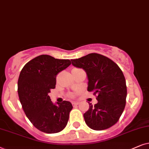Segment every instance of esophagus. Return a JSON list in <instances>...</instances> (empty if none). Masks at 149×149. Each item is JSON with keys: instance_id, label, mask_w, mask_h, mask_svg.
<instances>
[{"instance_id": "esophagus-1", "label": "esophagus", "mask_w": 149, "mask_h": 149, "mask_svg": "<svg viewBox=\"0 0 149 149\" xmlns=\"http://www.w3.org/2000/svg\"><path fill=\"white\" fill-rule=\"evenodd\" d=\"M79 104V103L78 102H72V105L73 106H77V105H78Z\"/></svg>"}]
</instances>
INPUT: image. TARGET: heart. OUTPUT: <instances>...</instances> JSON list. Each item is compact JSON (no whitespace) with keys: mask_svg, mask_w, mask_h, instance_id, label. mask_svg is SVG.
Instances as JSON below:
<instances>
[{"mask_svg":"<svg viewBox=\"0 0 149 149\" xmlns=\"http://www.w3.org/2000/svg\"><path fill=\"white\" fill-rule=\"evenodd\" d=\"M69 97H73V95L72 94H70V95H69Z\"/></svg>","mask_w":149,"mask_h":149,"instance_id":"b5f03b06","label":"heart"}]
</instances>
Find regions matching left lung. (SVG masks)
Returning <instances> with one entry per match:
<instances>
[{
	"mask_svg": "<svg viewBox=\"0 0 149 149\" xmlns=\"http://www.w3.org/2000/svg\"><path fill=\"white\" fill-rule=\"evenodd\" d=\"M71 61L73 66L86 71L87 91L97 95V104H89L84 114L86 125L97 131L111 127L119 120L126 104V81L121 69L111 59L97 53Z\"/></svg>",
	"mask_w": 149,
	"mask_h": 149,
	"instance_id": "8db88e82",
	"label": "left lung"
}]
</instances>
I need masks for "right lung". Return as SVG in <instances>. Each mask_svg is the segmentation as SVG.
I'll return each instance as SVG.
<instances>
[{
	"mask_svg": "<svg viewBox=\"0 0 149 149\" xmlns=\"http://www.w3.org/2000/svg\"><path fill=\"white\" fill-rule=\"evenodd\" d=\"M71 63L69 59L43 54L28 62L19 73L17 93L23 110L41 132L55 134L67 125L72 105L63 101L56 106L48 93L56 86L57 74Z\"/></svg>",
	"mask_w": 149,
	"mask_h": 149,
	"instance_id": "1",
	"label": "right lung"
}]
</instances>
